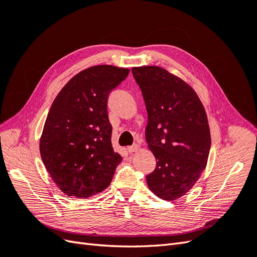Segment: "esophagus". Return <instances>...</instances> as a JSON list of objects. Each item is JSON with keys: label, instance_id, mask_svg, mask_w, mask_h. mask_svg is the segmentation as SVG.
I'll list each match as a JSON object with an SVG mask.
<instances>
[{"label": "esophagus", "instance_id": "obj_1", "mask_svg": "<svg viewBox=\"0 0 257 257\" xmlns=\"http://www.w3.org/2000/svg\"><path fill=\"white\" fill-rule=\"evenodd\" d=\"M139 149H141V147H139L138 145H134V146L127 147V152L128 153H135V152H138Z\"/></svg>", "mask_w": 257, "mask_h": 257}]
</instances>
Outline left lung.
Returning <instances> with one entry per match:
<instances>
[{"label":"left lung","instance_id":"left-lung-1","mask_svg":"<svg viewBox=\"0 0 257 257\" xmlns=\"http://www.w3.org/2000/svg\"><path fill=\"white\" fill-rule=\"evenodd\" d=\"M148 113L146 141L157 166L146 177L165 200L185 195L206 168L211 146L205 108L190 85L159 66L132 68Z\"/></svg>","mask_w":257,"mask_h":257}]
</instances>
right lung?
Returning a JSON list of instances; mask_svg holds the SVG:
<instances>
[{
  "label": "right lung",
  "instance_id": "1",
  "mask_svg": "<svg viewBox=\"0 0 257 257\" xmlns=\"http://www.w3.org/2000/svg\"><path fill=\"white\" fill-rule=\"evenodd\" d=\"M128 73L112 65L89 67L54 98L40 151L46 169L65 195L88 198L110 184L122 157L111 145L108 95Z\"/></svg>",
  "mask_w": 257,
  "mask_h": 257
}]
</instances>
